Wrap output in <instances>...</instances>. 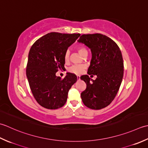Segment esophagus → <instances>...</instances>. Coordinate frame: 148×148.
<instances>
[{
  "instance_id": "1",
  "label": "esophagus",
  "mask_w": 148,
  "mask_h": 148,
  "mask_svg": "<svg viewBox=\"0 0 148 148\" xmlns=\"http://www.w3.org/2000/svg\"><path fill=\"white\" fill-rule=\"evenodd\" d=\"M77 79L78 80H80V75H77Z\"/></svg>"
}]
</instances>
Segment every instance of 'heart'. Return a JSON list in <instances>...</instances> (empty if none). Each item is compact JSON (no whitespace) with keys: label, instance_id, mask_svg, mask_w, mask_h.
<instances>
[{"label":"heart","instance_id":"b5f03b06","mask_svg":"<svg viewBox=\"0 0 148 148\" xmlns=\"http://www.w3.org/2000/svg\"><path fill=\"white\" fill-rule=\"evenodd\" d=\"M77 50L78 53L82 56L84 55V54L87 53V50L84 46H78L77 47ZM70 51L69 50L66 51L64 54V60L66 62H68L69 61V59H70ZM84 68H85V66L83 64H74L70 66V67L69 68L68 70L72 73L80 74L82 73Z\"/></svg>","mask_w":148,"mask_h":148}]
</instances>
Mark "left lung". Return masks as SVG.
I'll return each instance as SVG.
<instances>
[{
    "label": "left lung",
    "mask_w": 148,
    "mask_h": 148,
    "mask_svg": "<svg viewBox=\"0 0 148 148\" xmlns=\"http://www.w3.org/2000/svg\"><path fill=\"white\" fill-rule=\"evenodd\" d=\"M77 41L91 50L92 57L87 74L97 77L96 80L87 75L80 77L87 85L81 98L88 108L101 109L113 101L121 84L124 70L121 52L112 40L101 34H83Z\"/></svg>",
    "instance_id": "obj_1"
}]
</instances>
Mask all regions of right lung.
I'll return each mask as SVG.
<instances>
[{
  "instance_id": "add662e5",
  "label": "right lung",
  "mask_w": 148,
  "mask_h": 148,
  "mask_svg": "<svg viewBox=\"0 0 148 148\" xmlns=\"http://www.w3.org/2000/svg\"><path fill=\"white\" fill-rule=\"evenodd\" d=\"M80 34L50 32L36 41L30 49L26 75L31 91L41 106L57 109L66 103L69 90L77 82L75 75L68 73L61 79L56 76L64 67V54Z\"/></svg>"
}]
</instances>
